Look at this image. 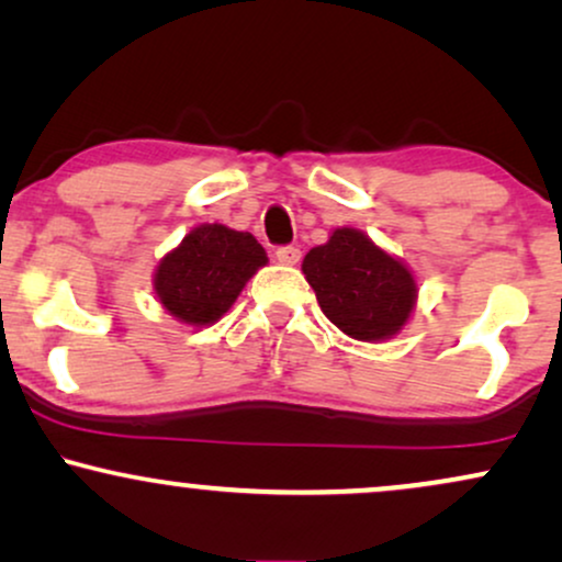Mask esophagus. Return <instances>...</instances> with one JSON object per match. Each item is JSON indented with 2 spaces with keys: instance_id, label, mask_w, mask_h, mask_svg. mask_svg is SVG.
Instances as JSON below:
<instances>
[{
  "instance_id": "34e87169",
  "label": "esophagus",
  "mask_w": 562,
  "mask_h": 562,
  "mask_svg": "<svg viewBox=\"0 0 562 562\" xmlns=\"http://www.w3.org/2000/svg\"><path fill=\"white\" fill-rule=\"evenodd\" d=\"M277 261H280V265H285V267L297 265V261H301V248H295V246L277 248Z\"/></svg>"
}]
</instances>
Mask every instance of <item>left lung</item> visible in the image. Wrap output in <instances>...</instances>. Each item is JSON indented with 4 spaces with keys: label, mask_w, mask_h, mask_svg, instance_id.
Wrapping results in <instances>:
<instances>
[{
    "label": "left lung",
    "mask_w": 562,
    "mask_h": 562,
    "mask_svg": "<svg viewBox=\"0 0 562 562\" xmlns=\"http://www.w3.org/2000/svg\"><path fill=\"white\" fill-rule=\"evenodd\" d=\"M324 316L360 342H383L400 334L417 305L412 269L358 228H334L326 244L303 259Z\"/></svg>",
    "instance_id": "8db88e82"
}]
</instances>
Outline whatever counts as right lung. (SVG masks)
<instances>
[{
    "instance_id": "right-lung-1",
    "label": "right lung",
    "mask_w": 562,
    "mask_h": 562,
    "mask_svg": "<svg viewBox=\"0 0 562 562\" xmlns=\"http://www.w3.org/2000/svg\"><path fill=\"white\" fill-rule=\"evenodd\" d=\"M267 261V251L251 233L204 223L158 261L153 288L176 322L202 329L228 314Z\"/></svg>"
}]
</instances>
